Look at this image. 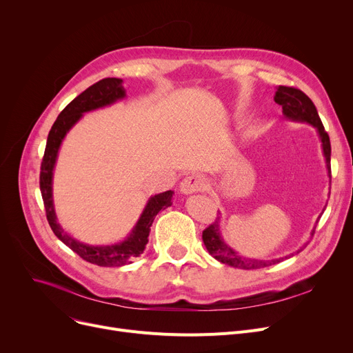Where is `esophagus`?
Listing matches in <instances>:
<instances>
[{
	"label": "esophagus",
	"mask_w": 353,
	"mask_h": 353,
	"mask_svg": "<svg viewBox=\"0 0 353 353\" xmlns=\"http://www.w3.org/2000/svg\"><path fill=\"white\" fill-rule=\"evenodd\" d=\"M208 188V180L201 174H190L180 183V192L183 194H192L197 192H203Z\"/></svg>",
	"instance_id": "obj_1"
}]
</instances>
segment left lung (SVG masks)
<instances>
[{"instance_id": "obj_1", "label": "left lung", "mask_w": 353, "mask_h": 353, "mask_svg": "<svg viewBox=\"0 0 353 353\" xmlns=\"http://www.w3.org/2000/svg\"><path fill=\"white\" fill-rule=\"evenodd\" d=\"M274 101L279 105H282L283 114L286 119L293 120V121L309 123L318 130V134H319L322 148H323V156L326 160L327 174L330 177V140H329L327 133L325 132V127L318 114V110L312 103V100L299 88L279 85L277 87L276 94H274ZM313 233H314V229L312 232V236H313ZM203 242H205L206 249L216 259V261L225 263V265H229L232 268H237V269H245V270L261 269V268L272 266V265H276V263L283 261V257L273 259V261H257V259H249V257L240 256L237 252H234L230 246H228L225 243L223 239H221L220 216L216 217V220L209 228L203 230ZM301 250H298V253Z\"/></svg>"}]
</instances>
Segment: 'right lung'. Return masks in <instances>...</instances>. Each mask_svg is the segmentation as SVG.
Returning <instances> with one entry per match:
<instances>
[{"instance_id": "right-lung-1", "label": "right lung", "mask_w": 353, "mask_h": 353, "mask_svg": "<svg viewBox=\"0 0 353 353\" xmlns=\"http://www.w3.org/2000/svg\"><path fill=\"white\" fill-rule=\"evenodd\" d=\"M121 83L123 80L120 79H103L99 83L90 85L61 111L48 133L40 172V190L48 225L54 234L72 252H76L81 259H84V261L104 268H116L132 263L134 257L143 253L148 242L147 237L148 233H150V226L153 225L154 217L160 210L172 206L173 197L172 190H167L164 193L150 197L132 233L123 242L111 246H90L85 243H80L76 239L67 234L57 223V216H55L52 205V170L55 160H57L61 141L68 133V130L81 119L83 113L113 104L117 100L124 99L125 91Z\"/></svg>"}]
</instances>
